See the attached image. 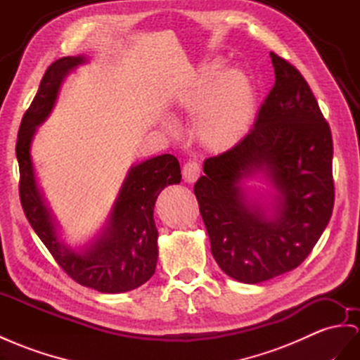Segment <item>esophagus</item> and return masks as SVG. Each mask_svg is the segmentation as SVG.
Returning <instances> with one entry per match:
<instances>
[{
	"instance_id": "34e87169",
	"label": "esophagus",
	"mask_w": 360,
	"mask_h": 360,
	"mask_svg": "<svg viewBox=\"0 0 360 360\" xmlns=\"http://www.w3.org/2000/svg\"><path fill=\"white\" fill-rule=\"evenodd\" d=\"M199 174H200V165L196 161L188 160L186 164H184V167H182L184 181L188 182V184L196 182L198 178H199Z\"/></svg>"
}]
</instances>
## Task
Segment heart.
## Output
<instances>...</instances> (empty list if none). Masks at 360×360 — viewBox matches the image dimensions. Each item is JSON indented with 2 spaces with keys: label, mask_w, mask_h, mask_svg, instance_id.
<instances>
[{
  "label": "heart",
  "mask_w": 360,
  "mask_h": 360,
  "mask_svg": "<svg viewBox=\"0 0 360 360\" xmlns=\"http://www.w3.org/2000/svg\"><path fill=\"white\" fill-rule=\"evenodd\" d=\"M224 59L202 63L179 91L176 106L196 114L193 132L204 149L225 152L234 147L250 131L254 118V89L242 70L224 71ZM173 132L172 122L164 123Z\"/></svg>",
  "instance_id": "obj_1"
}]
</instances>
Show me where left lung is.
<instances>
[{"mask_svg":"<svg viewBox=\"0 0 360 360\" xmlns=\"http://www.w3.org/2000/svg\"><path fill=\"white\" fill-rule=\"evenodd\" d=\"M271 59L275 84L254 127L229 150L207 158L195 184L211 254L226 275L248 284L298 268L335 204L330 126L301 72L278 54ZM257 171L277 191L272 217L240 186Z\"/></svg>","mask_w":360,"mask_h":360,"instance_id":"left-lung-1","label":"left lung"}]
</instances>
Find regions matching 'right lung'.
Listing matches in <instances>:
<instances>
[{"label":"right lung","instance_id":"1","mask_svg":"<svg viewBox=\"0 0 360 360\" xmlns=\"http://www.w3.org/2000/svg\"><path fill=\"white\" fill-rule=\"evenodd\" d=\"M85 62L84 56L53 62L45 71L30 108L25 110L16 141L20 198L34 233L68 276L98 292L120 293L140 288L155 274L158 260L155 200L164 187L181 182V167L178 160L169 153L134 165L110 211L108 226L97 242L80 252L59 240L50 210L36 184L30 144L36 127L51 112L63 77Z\"/></svg>","mask_w":360,"mask_h":360}]
</instances>
